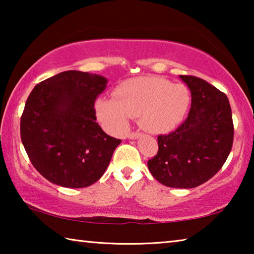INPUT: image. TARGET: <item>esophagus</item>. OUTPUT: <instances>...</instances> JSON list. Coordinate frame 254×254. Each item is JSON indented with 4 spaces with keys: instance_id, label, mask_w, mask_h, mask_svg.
Instances as JSON below:
<instances>
[{
    "instance_id": "esophagus-1",
    "label": "esophagus",
    "mask_w": 254,
    "mask_h": 254,
    "mask_svg": "<svg viewBox=\"0 0 254 254\" xmlns=\"http://www.w3.org/2000/svg\"><path fill=\"white\" fill-rule=\"evenodd\" d=\"M142 135L141 134V133H139V132H132V133H130V134H128V139L130 140H136V139H139V137Z\"/></svg>"
}]
</instances>
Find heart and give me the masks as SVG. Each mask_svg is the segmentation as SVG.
Returning <instances> with one entry per match:
<instances>
[{"mask_svg": "<svg viewBox=\"0 0 254 254\" xmlns=\"http://www.w3.org/2000/svg\"><path fill=\"white\" fill-rule=\"evenodd\" d=\"M190 94L183 84H171L156 76L124 80L114 91V97H98L97 118L106 128L122 132L131 118L139 117L143 130L165 134L177 128L186 118Z\"/></svg>", "mask_w": 254, "mask_h": 254, "instance_id": "1", "label": "heart"}]
</instances>
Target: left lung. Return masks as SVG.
<instances>
[{"label":"left lung","instance_id":"left-lung-1","mask_svg":"<svg viewBox=\"0 0 254 254\" xmlns=\"http://www.w3.org/2000/svg\"><path fill=\"white\" fill-rule=\"evenodd\" d=\"M179 78L190 91V111L177 130L158 136V154L148 168L167 187L194 188L224 165L233 144V121L224 93L198 77Z\"/></svg>","mask_w":254,"mask_h":254}]
</instances>
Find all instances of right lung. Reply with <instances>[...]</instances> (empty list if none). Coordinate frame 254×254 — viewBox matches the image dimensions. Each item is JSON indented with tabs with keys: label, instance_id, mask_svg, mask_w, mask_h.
I'll return each instance as SVG.
<instances>
[{
	"label": "right lung",
	"instance_id": "right-lung-1",
	"mask_svg": "<svg viewBox=\"0 0 254 254\" xmlns=\"http://www.w3.org/2000/svg\"><path fill=\"white\" fill-rule=\"evenodd\" d=\"M107 78L59 72L32 89L21 117V140L34 168L50 183L84 188L105 173L121 140L96 122L94 102Z\"/></svg>",
	"mask_w": 254,
	"mask_h": 254
}]
</instances>
